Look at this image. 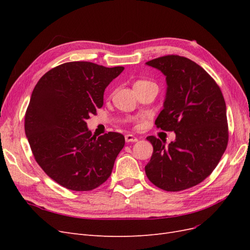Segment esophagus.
<instances>
[{"mask_svg":"<svg viewBox=\"0 0 250 250\" xmlns=\"http://www.w3.org/2000/svg\"><path fill=\"white\" fill-rule=\"evenodd\" d=\"M125 141H126L127 143L137 142V141H138V138L134 137V135H132V134H126V135H125Z\"/></svg>","mask_w":250,"mask_h":250,"instance_id":"obj_1","label":"esophagus"}]
</instances>
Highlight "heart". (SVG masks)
<instances>
[{"label": "heart", "instance_id": "b5f03b06", "mask_svg": "<svg viewBox=\"0 0 250 250\" xmlns=\"http://www.w3.org/2000/svg\"><path fill=\"white\" fill-rule=\"evenodd\" d=\"M146 82H150V81H147V80H139L134 83V84H141V83H146Z\"/></svg>", "mask_w": 250, "mask_h": 250}]
</instances>
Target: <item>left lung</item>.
<instances>
[{"label": "left lung", "mask_w": 250, "mask_h": 250, "mask_svg": "<svg viewBox=\"0 0 250 250\" xmlns=\"http://www.w3.org/2000/svg\"><path fill=\"white\" fill-rule=\"evenodd\" d=\"M146 64L162 71L168 85L155 125L176 134L169 146L153 135L147 138L153 153L146 175L162 190L184 191L209 176L228 147L224 98L208 73L187 57L166 55Z\"/></svg>", "instance_id": "8db88e82"}]
</instances>
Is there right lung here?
Returning <instances> with one entry per match:
<instances>
[{
    "label": "right lung",
    "instance_id": "add662e5",
    "mask_svg": "<svg viewBox=\"0 0 250 250\" xmlns=\"http://www.w3.org/2000/svg\"><path fill=\"white\" fill-rule=\"evenodd\" d=\"M123 66L65 62L39 80L25 113V132L36 163L72 191H92L110 176L124 135L95 138L85 121L103 105L106 86Z\"/></svg>",
    "mask_w": 250,
    "mask_h": 250
}]
</instances>
